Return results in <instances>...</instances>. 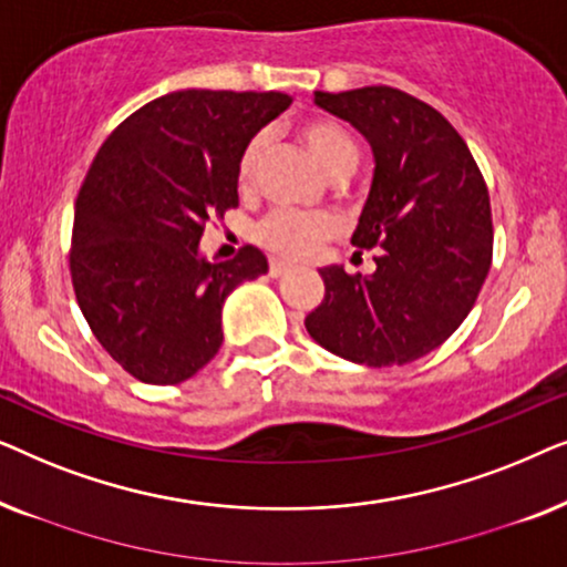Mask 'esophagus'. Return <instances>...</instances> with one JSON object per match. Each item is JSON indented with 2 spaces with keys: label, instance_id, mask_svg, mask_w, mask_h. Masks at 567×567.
Wrapping results in <instances>:
<instances>
[{
  "label": "esophagus",
  "instance_id": "esophagus-1",
  "mask_svg": "<svg viewBox=\"0 0 567 567\" xmlns=\"http://www.w3.org/2000/svg\"><path fill=\"white\" fill-rule=\"evenodd\" d=\"M286 274V262L281 260H270L268 262V276L270 278H281Z\"/></svg>",
  "mask_w": 567,
  "mask_h": 567
}]
</instances>
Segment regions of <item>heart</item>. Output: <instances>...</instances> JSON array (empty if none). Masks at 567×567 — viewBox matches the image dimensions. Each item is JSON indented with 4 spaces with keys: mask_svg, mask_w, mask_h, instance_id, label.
Instances as JSON below:
<instances>
[{
    "mask_svg": "<svg viewBox=\"0 0 567 567\" xmlns=\"http://www.w3.org/2000/svg\"><path fill=\"white\" fill-rule=\"evenodd\" d=\"M297 138L317 165L330 177H343L359 162V144L351 131L330 118H307L297 126ZM266 154V138L252 136L239 152L235 165V185L247 196L255 190L260 159ZM338 219L330 214L274 212L255 224L252 239L262 250L281 260H309L317 250L336 237Z\"/></svg>",
    "mask_w": 567,
    "mask_h": 567,
    "instance_id": "1",
    "label": "heart"
}]
</instances>
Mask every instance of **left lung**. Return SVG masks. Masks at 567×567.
Wrapping results in <instances>:
<instances>
[{
    "label": "left lung",
    "mask_w": 567,
    "mask_h": 567,
    "mask_svg": "<svg viewBox=\"0 0 567 567\" xmlns=\"http://www.w3.org/2000/svg\"><path fill=\"white\" fill-rule=\"evenodd\" d=\"M374 150V183L351 243L379 250L371 276L322 268L307 332L330 353L392 367L439 348L470 315L493 258L491 196L456 128L423 100L371 84L315 92Z\"/></svg>",
    "instance_id": "obj_1"
}]
</instances>
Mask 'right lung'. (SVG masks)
<instances>
[{
	"label": "right lung",
	"mask_w": 567,
	"mask_h": 567,
	"mask_svg": "<svg viewBox=\"0 0 567 567\" xmlns=\"http://www.w3.org/2000/svg\"><path fill=\"white\" fill-rule=\"evenodd\" d=\"M289 105L284 92H169L131 113L92 159L74 206V297L138 382L181 384L204 369L221 348L224 299L268 270L258 247L208 262L198 239L239 204L243 146Z\"/></svg>",
	"instance_id": "obj_1"
}]
</instances>
